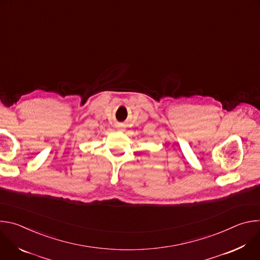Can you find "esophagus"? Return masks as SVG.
Masks as SVG:
<instances>
[{"label":"esophagus","instance_id":"obj_1","mask_svg":"<svg viewBox=\"0 0 260 260\" xmlns=\"http://www.w3.org/2000/svg\"><path fill=\"white\" fill-rule=\"evenodd\" d=\"M118 129H119V131H123V128H122V126H120V125H118Z\"/></svg>","mask_w":260,"mask_h":260}]
</instances>
